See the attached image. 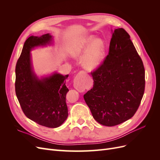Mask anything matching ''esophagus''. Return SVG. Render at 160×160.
<instances>
[{
  "label": "esophagus",
  "instance_id": "esophagus-1",
  "mask_svg": "<svg viewBox=\"0 0 160 160\" xmlns=\"http://www.w3.org/2000/svg\"><path fill=\"white\" fill-rule=\"evenodd\" d=\"M88 85V83L85 75L79 72L75 76L73 81V86L77 91L80 92L84 91Z\"/></svg>",
  "mask_w": 160,
  "mask_h": 160
}]
</instances>
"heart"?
I'll use <instances>...</instances> for the list:
<instances>
[{"label": "heart", "mask_w": 160, "mask_h": 160, "mask_svg": "<svg viewBox=\"0 0 160 160\" xmlns=\"http://www.w3.org/2000/svg\"><path fill=\"white\" fill-rule=\"evenodd\" d=\"M71 55L75 58L82 56V65L88 71H94L102 64L105 55L104 41L90 35L78 38L69 47Z\"/></svg>", "instance_id": "heart-1"}]
</instances>
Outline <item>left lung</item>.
Returning a JSON list of instances; mask_svg holds the SVG:
<instances>
[{
    "label": "left lung",
    "mask_w": 160,
    "mask_h": 160,
    "mask_svg": "<svg viewBox=\"0 0 160 160\" xmlns=\"http://www.w3.org/2000/svg\"><path fill=\"white\" fill-rule=\"evenodd\" d=\"M91 75L93 87L83 98L97 122L111 127L132 118L144 93L145 69L123 28L114 30L108 55Z\"/></svg>",
    "instance_id": "left-lung-1"
}]
</instances>
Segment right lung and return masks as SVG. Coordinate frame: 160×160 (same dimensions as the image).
<instances>
[{"instance_id":"obj_1","label":"right lung","mask_w":160,"mask_h":160,"mask_svg":"<svg viewBox=\"0 0 160 160\" xmlns=\"http://www.w3.org/2000/svg\"><path fill=\"white\" fill-rule=\"evenodd\" d=\"M49 33L41 37L31 36L24 43L17 61L15 92L23 113L33 122L42 126L59 127L68 117L65 85L68 75L54 73L38 78L33 71L31 51L35 47L51 45Z\"/></svg>"}]
</instances>
